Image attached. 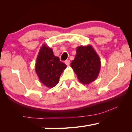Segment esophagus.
Wrapping results in <instances>:
<instances>
[{
  "instance_id": "1",
  "label": "esophagus",
  "mask_w": 132,
  "mask_h": 132,
  "mask_svg": "<svg viewBox=\"0 0 132 132\" xmlns=\"http://www.w3.org/2000/svg\"><path fill=\"white\" fill-rule=\"evenodd\" d=\"M65 64L67 66H69L70 65V60H66L65 61Z\"/></svg>"
}]
</instances>
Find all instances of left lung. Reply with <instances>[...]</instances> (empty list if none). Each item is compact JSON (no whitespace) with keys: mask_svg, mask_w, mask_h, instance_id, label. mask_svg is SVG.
I'll use <instances>...</instances> for the list:
<instances>
[{"mask_svg":"<svg viewBox=\"0 0 132 132\" xmlns=\"http://www.w3.org/2000/svg\"><path fill=\"white\" fill-rule=\"evenodd\" d=\"M71 67L82 84H89L98 77L101 68L100 59L91 45L79 46Z\"/></svg>","mask_w":132,"mask_h":132,"instance_id":"1","label":"left lung"}]
</instances>
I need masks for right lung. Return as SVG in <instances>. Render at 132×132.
Here are the masks:
<instances>
[{"label":"right lung","instance_id":"add662e5","mask_svg":"<svg viewBox=\"0 0 132 132\" xmlns=\"http://www.w3.org/2000/svg\"><path fill=\"white\" fill-rule=\"evenodd\" d=\"M67 68L64 63L55 56L53 50L47 44H43L38 54L35 70L40 82L48 88L58 84L61 74Z\"/></svg>","mask_w":132,"mask_h":132}]
</instances>
